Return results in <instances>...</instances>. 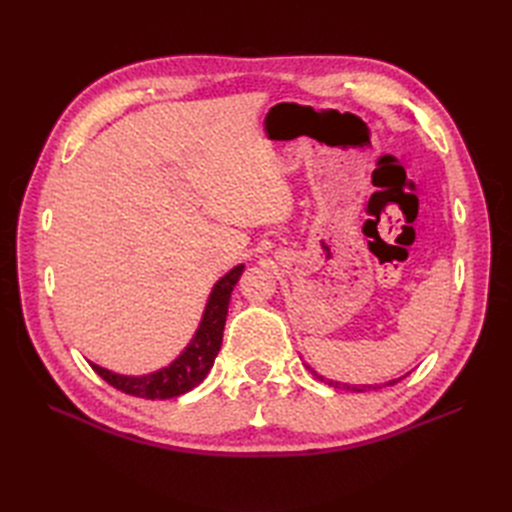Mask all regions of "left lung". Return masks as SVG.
<instances>
[{
    "label": "left lung",
    "instance_id": "8db88e82",
    "mask_svg": "<svg viewBox=\"0 0 512 512\" xmlns=\"http://www.w3.org/2000/svg\"><path fill=\"white\" fill-rule=\"evenodd\" d=\"M307 369L312 371V374L316 376V378H320V380H324V382H329V386H335V389H346V391H354V393H363V391H376V389H382V386H393V384H397L401 378H406V376H399V378H393V380H386V382H380V384H346V382H337V380H329V378H324V376H320L318 371H314L312 367L307 365Z\"/></svg>",
    "mask_w": 512,
    "mask_h": 512
}]
</instances>
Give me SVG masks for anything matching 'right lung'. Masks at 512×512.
Wrapping results in <instances>:
<instances>
[{"mask_svg":"<svg viewBox=\"0 0 512 512\" xmlns=\"http://www.w3.org/2000/svg\"><path fill=\"white\" fill-rule=\"evenodd\" d=\"M243 269L245 265L232 267L226 275H222L220 280L215 282L207 299L203 318H200L198 329L192 335L190 344L185 346L179 352V356H175L168 365L141 376L117 374V371H111L89 361L91 369H94L102 380L115 386L117 391H123L134 397L170 399V397H179L183 393L192 391L194 386H198L207 378V374L213 367L215 356H218L222 348L230 292L239 282Z\"/></svg>","mask_w":512,"mask_h":512,"instance_id":"add662e5","label":"right lung"}]
</instances>
